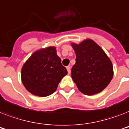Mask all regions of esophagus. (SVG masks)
Segmentation results:
<instances>
[{
	"mask_svg": "<svg viewBox=\"0 0 129 129\" xmlns=\"http://www.w3.org/2000/svg\"><path fill=\"white\" fill-rule=\"evenodd\" d=\"M66 68H67V70H68V74H70V73H71V68H70V67L68 66L66 67Z\"/></svg>",
	"mask_w": 129,
	"mask_h": 129,
	"instance_id": "obj_1",
	"label": "esophagus"
}]
</instances>
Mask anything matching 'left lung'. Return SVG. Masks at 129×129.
<instances>
[{
    "label": "left lung",
    "instance_id": "1",
    "mask_svg": "<svg viewBox=\"0 0 129 129\" xmlns=\"http://www.w3.org/2000/svg\"><path fill=\"white\" fill-rule=\"evenodd\" d=\"M76 54L75 63L72 68V77L78 89L87 95L100 93L113 76L112 63L93 40L87 39L79 44L72 43Z\"/></svg>",
    "mask_w": 129,
    "mask_h": 129
}]
</instances>
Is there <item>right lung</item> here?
<instances>
[{"label": "right lung", "mask_w": 129, "mask_h": 129, "mask_svg": "<svg viewBox=\"0 0 129 129\" xmlns=\"http://www.w3.org/2000/svg\"><path fill=\"white\" fill-rule=\"evenodd\" d=\"M66 68L63 66L56 48L50 46L33 53L22 68L21 79L28 91L39 97H46L56 91L65 75Z\"/></svg>", "instance_id": "obj_1"}]
</instances>
